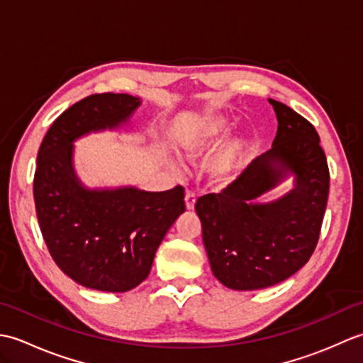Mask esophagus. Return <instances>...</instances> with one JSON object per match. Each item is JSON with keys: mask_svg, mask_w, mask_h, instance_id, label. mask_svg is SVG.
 Segmentation results:
<instances>
[{"mask_svg": "<svg viewBox=\"0 0 363 363\" xmlns=\"http://www.w3.org/2000/svg\"><path fill=\"white\" fill-rule=\"evenodd\" d=\"M195 203H196V195L191 190H187L186 191V207L189 211H194Z\"/></svg>", "mask_w": 363, "mask_h": 363, "instance_id": "1", "label": "esophagus"}]
</instances>
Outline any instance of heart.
Here are the masks:
<instances>
[{
    "instance_id": "obj_1",
    "label": "heart",
    "mask_w": 363,
    "mask_h": 363,
    "mask_svg": "<svg viewBox=\"0 0 363 363\" xmlns=\"http://www.w3.org/2000/svg\"><path fill=\"white\" fill-rule=\"evenodd\" d=\"M226 133V121L220 117L199 120L182 142V154L190 160L204 159L215 150ZM245 157L243 145L238 140L226 143L209 162V173L218 184H228L240 172Z\"/></svg>"
}]
</instances>
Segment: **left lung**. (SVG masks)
<instances>
[{
    "instance_id": "obj_1",
    "label": "left lung",
    "mask_w": 363,
    "mask_h": 363,
    "mask_svg": "<svg viewBox=\"0 0 363 363\" xmlns=\"http://www.w3.org/2000/svg\"><path fill=\"white\" fill-rule=\"evenodd\" d=\"M269 104L279 123L273 148L221 194L195 204L212 273L233 290L272 287L303 268L317 248L328 204L329 168L318 133L291 107ZM289 172L295 189L273 203L253 201Z\"/></svg>"
}]
</instances>
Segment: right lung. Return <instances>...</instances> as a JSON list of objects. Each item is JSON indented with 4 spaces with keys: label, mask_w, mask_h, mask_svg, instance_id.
I'll return each instance as SVG.
<instances>
[{
    "label": "right lung",
    "mask_w": 363,
    "mask_h": 363,
    "mask_svg": "<svg viewBox=\"0 0 363 363\" xmlns=\"http://www.w3.org/2000/svg\"><path fill=\"white\" fill-rule=\"evenodd\" d=\"M140 106L126 94L90 95L54 120L37 154L34 203L52 260L84 287L121 293L150 274L167 230L186 211L184 187L87 190L74 174L76 138L117 128Z\"/></svg>",
    "instance_id": "add662e5"
}]
</instances>
